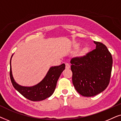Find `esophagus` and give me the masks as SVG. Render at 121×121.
Returning <instances> with one entry per match:
<instances>
[{
	"label": "esophagus",
	"instance_id": "34e87169",
	"mask_svg": "<svg viewBox=\"0 0 121 121\" xmlns=\"http://www.w3.org/2000/svg\"><path fill=\"white\" fill-rule=\"evenodd\" d=\"M70 68V65L69 63H65V68L66 69H69Z\"/></svg>",
	"mask_w": 121,
	"mask_h": 121
}]
</instances>
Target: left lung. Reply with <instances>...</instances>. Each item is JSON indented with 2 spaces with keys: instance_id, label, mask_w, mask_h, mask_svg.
<instances>
[{
  "instance_id": "obj_1",
  "label": "left lung",
  "mask_w": 121,
  "mask_h": 121,
  "mask_svg": "<svg viewBox=\"0 0 121 121\" xmlns=\"http://www.w3.org/2000/svg\"><path fill=\"white\" fill-rule=\"evenodd\" d=\"M96 48L85 56L70 60L72 82L79 94L91 97L106 89L110 82L112 57L106 46L94 41Z\"/></svg>"
}]
</instances>
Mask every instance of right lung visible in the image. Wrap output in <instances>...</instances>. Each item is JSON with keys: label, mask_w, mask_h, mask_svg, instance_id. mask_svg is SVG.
Masks as SVG:
<instances>
[{"label": "right lung", "mask_w": 121, "mask_h": 121, "mask_svg": "<svg viewBox=\"0 0 121 121\" xmlns=\"http://www.w3.org/2000/svg\"><path fill=\"white\" fill-rule=\"evenodd\" d=\"M11 57L10 62V77L13 86L18 92L25 98L32 101L43 100L52 95L55 90L57 81L65 69V64L63 63L59 66L50 68L46 77L37 85L31 87L22 86L16 83L13 78L11 66Z\"/></svg>", "instance_id": "right-lung-1"}]
</instances>
